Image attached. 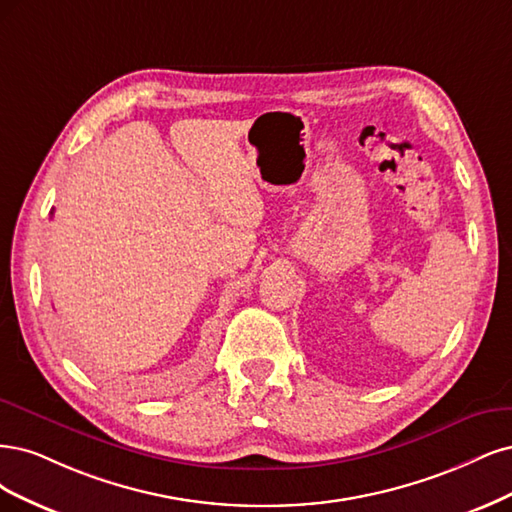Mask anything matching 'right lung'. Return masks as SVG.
<instances>
[{
  "mask_svg": "<svg viewBox=\"0 0 512 512\" xmlns=\"http://www.w3.org/2000/svg\"><path fill=\"white\" fill-rule=\"evenodd\" d=\"M51 214H53V212H51Z\"/></svg>",
  "mask_w": 512,
  "mask_h": 512,
  "instance_id": "obj_1",
  "label": "right lung"
}]
</instances>
